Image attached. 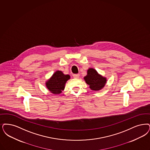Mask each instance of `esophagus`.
<instances>
[{"mask_svg": "<svg viewBox=\"0 0 150 150\" xmlns=\"http://www.w3.org/2000/svg\"><path fill=\"white\" fill-rule=\"evenodd\" d=\"M73 76H74V78H75V79H78L80 76V75L79 74H75V75H73Z\"/></svg>", "mask_w": 150, "mask_h": 150, "instance_id": "34e87169", "label": "esophagus"}]
</instances>
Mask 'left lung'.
Here are the masks:
<instances>
[{"mask_svg": "<svg viewBox=\"0 0 150 150\" xmlns=\"http://www.w3.org/2000/svg\"><path fill=\"white\" fill-rule=\"evenodd\" d=\"M86 83L89 85L90 89L99 91L103 89L107 83V78L103 76L96 69L89 68L87 70V75L84 78Z\"/></svg>", "mask_w": 150, "mask_h": 150, "instance_id": "left-lung-1", "label": "left lung"}]
</instances>
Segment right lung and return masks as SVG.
Returning <instances> with one entry per match:
<instances>
[{
	"mask_svg": "<svg viewBox=\"0 0 150 150\" xmlns=\"http://www.w3.org/2000/svg\"><path fill=\"white\" fill-rule=\"evenodd\" d=\"M70 79L69 75H65L61 71L57 70L46 81V86L51 93L60 94L64 90L66 82Z\"/></svg>",
	"mask_w": 150,
	"mask_h": 150,
	"instance_id": "obj_1",
	"label": "right lung"
}]
</instances>
